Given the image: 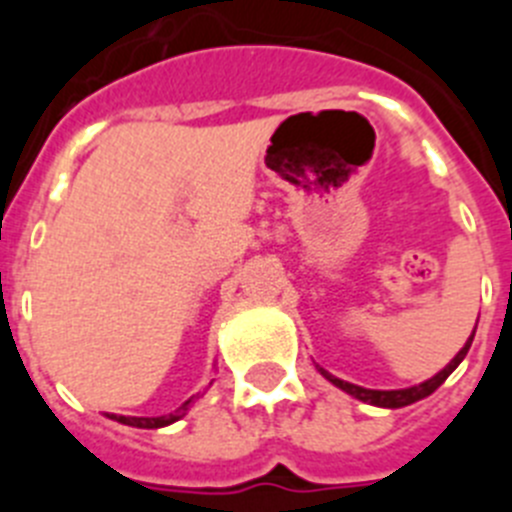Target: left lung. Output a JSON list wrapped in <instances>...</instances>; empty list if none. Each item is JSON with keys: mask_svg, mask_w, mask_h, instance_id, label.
<instances>
[{"mask_svg": "<svg viewBox=\"0 0 512 512\" xmlns=\"http://www.w3.org/2000/svg\"><path fill=\"white\" fill-rule=\"evenodd\" d=\"M474 338V333H472ZM472 338H469L467 343H464V348H461L459 354L451 359V364L446 366V369H441V372L436 374V377L425 379L423 384H415V387H408V390H364V387H359V384H351V382H343V379L333 377V374L323 372L320 369V374H323L328 382H333L336 387H341L343 392H348V395H354L356 400L361 402H369V405H377V408H405V405H413V402L423 400V397H428L431 392H436L438 387H441L443 382H446V377H449L451 372H454L456 366L464 361V356H467L469 346H472Z\"/></svg>", "mask_w": 512, "mask_h": 512, "instance_id": "1", "label": "left lung"}]
</instances>
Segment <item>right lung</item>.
I'll use <instances>...</instances> for the list:
<instances>
[{"label":"right lung","instance_id":"right-lung-1","mask_svg":"<svg viewBox=\"0 0 512 512\" xmlns=\"http://www.w3.org/2000/svg\"><path fill=\"white\" fill-rule=\"evenodd\" d=\"M189 405H192V397L184 402L182 408H176L174 413L158 415V418H128V415H107V418L117 420V423H122V425H133V428H164V425H169V423H174V420L182 418V415L189 410Z\"/></svg>","mask_w":512,"mask_h":512}]
</instances>
